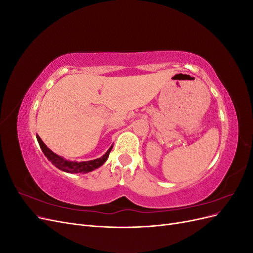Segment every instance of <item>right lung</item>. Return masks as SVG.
<instances>
[{"mask_svg":"<svg viewBox=\"0 0 253 253\" xmlns=\"http://www.w3.org/2000/svg\"><path fill=\"white\" fill-rule=\"evenodd\" d=\"M37 139L38 142H39V145L41 150L43 151L44 155L47 157V159L49 162L57 167L59 170L61 171H64L67 173H72V174H77V173H88L91 172L93 170L97 169V168L101 167L105 162L106 159L109 157L110 152L112 150V147L109 149V151L105 153V154L100 157V158H97L94 160H89V162H82V163H74V162H67V160L63 159L62 157L58 156L57 154H55L52 151H50L45 143L41 140V138L39 136H37Z\"/></svg>","mask_w":253,"mask_h":253,"instance_id":"obj_1","label":"right lung"}]
</instances>
